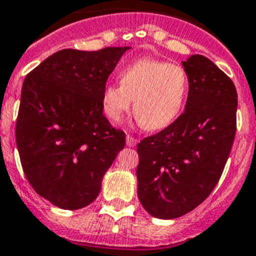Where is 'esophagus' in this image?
I'll list each match as a JSON object with an SVG mask.
<instances>
[{"label": "esophagus", "mask_w": 256, "mask_h": 256, "mask_svg": "<svg viewBox=\"0 0 256 256\" xmlns=\"http://www.w3.org/2000/svg\"><path fill=\"white\" fill-rule=\"evenodd\" d=\"M136 142H138V140H136V138H132V136H126V144H128V148H134L136 144Z\"/></svg>", "instance_id": "1"}]
</instances>
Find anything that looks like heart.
<instances>
[{
	"label": "heart",
	"instance_id": "heart-1",
	"mask_svg": "<svg viewBox=\"0 0 256 256\" xmlns=\"http://www.w3.org/2000/svg\"><path fill=\"white\" fill-rule=\"evenodd\" d=\"M190 81L186 70L175 64L140 58L120 72V85L108 84L102 92V108L108 120L118 124L130 110L148 130L170 126L182 112Z\"/></svg>",
	"mask_w": 256,
	"mask_h": 256
}]
</instances>
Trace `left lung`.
Wrapping results in <instances>:
<instances>
[{
  "label": "left lung",
  "instance_id": "1",
  "mask_svg": "<svg viewBox=\"0 0 256 256\" xmlns=\"http://www.w3.org/2000/svg\"><path fill=\"white\" fill-rule=\"evenodd\" d=\"M190 81L178 120L136 146L138 198L154 218L190 212L211 194L236 132L238 94L230 78L204 56L182 61Z\"/></svg>",
  "mask_w": 256,
  "mask_h": 256
}]
</instances>
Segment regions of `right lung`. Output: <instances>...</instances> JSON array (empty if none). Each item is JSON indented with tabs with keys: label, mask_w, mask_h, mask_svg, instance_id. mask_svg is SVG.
I'll use <instances>...</instances> for the list:
<instances>
[{
	"label": "right lung",
	"mask_w": 256,
	"mask_h": 256,
	"mask_svg": "<svg viewBox=\"0 0 256 256\" xmlns=\"http://www.w3.org/2000/svg\"><path fill=\"white\" fill-rule=\"evenodd\" d=\"M128 49L60 50L24 81L16 124L22 168L34 191L60 208L90 204L124 148V132L104 116L102 92Z\"/></svg>",
	"instance_id": "add662e5"
}]
</instances>
